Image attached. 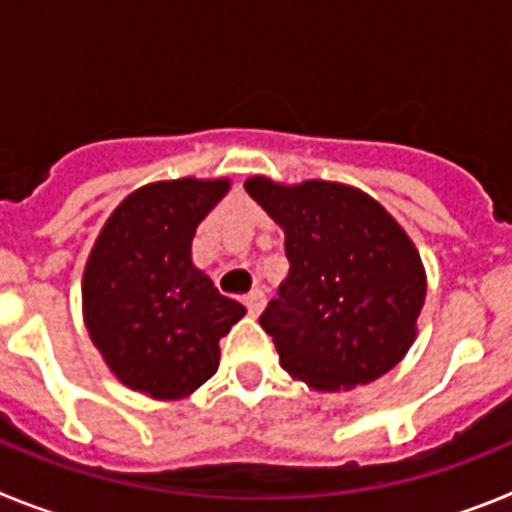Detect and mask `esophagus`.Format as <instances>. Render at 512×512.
<instances>
[{
    "mask_svg": "<svg viewBox=\"0 0 512 512\" xmlns=\"http://www.w3.org/2000/svg\"><path fill=\"white\" fill-rule=\"evenodd\" d=\"M243 305H246L248 315H253V318H256V315H259V312L264 310V305H266L264 292H261V289H253L251 295H248L246 300H243Z\"/></svg>",
    "mask_w": 512,
    "mask_h": 512,
    "instance_id": "34e87169",
    "label": "esophagus"
}]
</instances>
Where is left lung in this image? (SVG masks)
<instances>
[{
    "mask_svg": "<svg viewBox=\"0 0 512 512\" xmlns=\"http://www.w3.org/2000/svg\"><path fill=\"white\" fill-rule=\"evenodd\" d=\"M246 192L284 230L289 274L261 312L284 372L323 392L354 390L408 354L425 274L405 230L354 187L264 176Z\"/></svg>",
    "mask_w": 512,
    "mask_h": 512,
    "instance_id": "8db88e82",
    "label": "left lung"
}]
</instances>
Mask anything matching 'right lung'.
<instances>
[{"label": "right lung", "mask_w": 512, "mask_h": 512, "mask_svg": "<svg viewBox=\"0 0 512 512\" xmlns=\"http://www.w3.org/2000/svg\"><path fill=\"white\" fill-rule=\"evenodd\" d=\"M228 182H158L122 202L84 271V323L122 384L158 400L194 392L217 372L220 338L246 315L192 264L202 217Z\"/></svg>", "instance_id": "1"}]
</instances>
